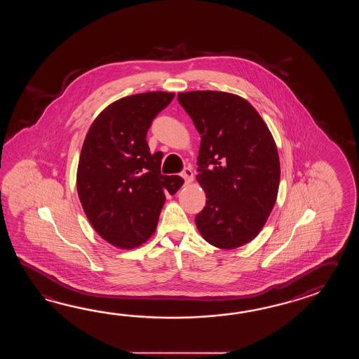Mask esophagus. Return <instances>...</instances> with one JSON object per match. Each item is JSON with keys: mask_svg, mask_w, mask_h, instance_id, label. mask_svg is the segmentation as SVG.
Returning a JSON list of instances; mask_svg holds the SVG:
<instances>
[{"mask_svg": "<svg viewBox=\"0 0 359 359\" xmlns=\"http://www.w3.org/2000/svg\"><path fill=\"white\" fill-rule=\"evenodd\" d=\"M181 176L183 177V180L186 181V183H191L194 181V173H192V170L190 168L183 169Z\"/></svg>", "mask_w": 359, "mask_h": 359, "instance_id": "obj_1", "label": "esophagus"}]
</instances>
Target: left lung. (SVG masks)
I'll use <instances>...</instances> for the list:
<instances>
[{
    "mask_svg": "<svg viewBox=\"0 0 359 359\" xmlns=\"http://www.w3.org/2000/svg\"><path fill=\"white\" fill-rule=\"evenodd\" d=\"M201 135L196 180L206 204L198 232L219 249H236L258 236L275 206L280 159L267 124L249 101L229 92L177 95Z\"/></svg>",
    "mask_w": 359,
    "mask_h": 359,
    "instance_id": "8db88e82",
    "label": "left lung"
}]
</instances>
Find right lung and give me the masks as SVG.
Wrapping results in <instances>:
<instances>
[{
    "label": "right lung",
    "mask_w": 359,
    "mask_h": 359,
    "mask_svg": "<svg viewBox=\"0 0 359 359\" xmlns=\"http://www.w3.org/2000/svg\"><path fill=\"white\" fill-rule=\"evenodd\" d=\"M175 97L173 92H145L105 107L84 138L76 190L93 229L109 244L133 249L158 226L165 195L183 184L161 173L163 153H150L151 122Z\"/></svg>",
    "instance_id": "1"
}]
</instances>
